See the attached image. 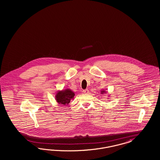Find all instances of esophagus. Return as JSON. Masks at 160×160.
<instances>
[{
    "instance_id": "1",
    "label": "esophagus",
    "mask_w": 160,
    "mask_h": 160,
    "mask_svg": "<svg viewBox=\"0 0 160 160\" xmlns=\"http://www.w3.org/2000/svg\"><path fill=\"white\" fill-rule=\"evenodd\" d=\"M84 93H86V94H88L89 93V90L88 89H85L83 90Z\"/></svg>"
}]
</instances>
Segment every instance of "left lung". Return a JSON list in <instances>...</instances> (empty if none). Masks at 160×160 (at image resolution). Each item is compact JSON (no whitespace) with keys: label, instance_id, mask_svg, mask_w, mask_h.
<instances>
[{"label":"left lung","instance_id":"obj_1","mask_svg":"<svg viewBox=\"0 0 160 160\" xmlns=\"http://www.w3.org/2000/svg\"><path fill=\"white\" fill-rule=\"evenodd\" d=\"M107 92L106 91H104V90H101V94H104V93H106Z\"/></svg>","mask_w":160,"mask_h":160}]
</instances>
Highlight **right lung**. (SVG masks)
I'll return each mask as SVG.
<instances>
[{"label": "right lung", "mask_w": 160, "mask_h": 160, "mask_svg": "<svg viewBox=\"0 0 160 160\" xmlns=\"http://www.w3.org/2000/svg\"><path fill=\"white\" fill-rule=\"evenodd\" d=\"M75 93L69 89L58 91L55 95V99L59 104L67 106L70 102L71 99H74Z\"/></svg>", "instance_id": "1"}]
</instances>
